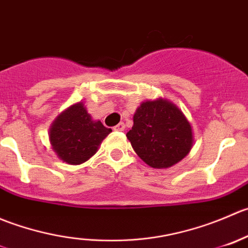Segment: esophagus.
Masks as SVG:
<instances>
[{"mask_svg":"<svg viewBox=\"0 0 248 248\" xmlns=\"http://www.w3.org/2000/svg\"><path fill=\"white\" fill-rule=\"evenodd\" d=\"M114 130H117V131H123V130L125 129V124L123 123V122H121V123H118L116 125V126L113 127Z\"/></svg>","mask_w":248,"mask_h":248,"instance_id":"34e87169","label":"esophagus"}]
</instances>
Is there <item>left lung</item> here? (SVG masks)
Listing matches in <instances>:
<instances>
[{"instance_id":"obj_1","label":"left lung","mask_w":248,"mask_h":248,"mask_svg":"<svg viewBox=\"0 0 248 248\" xmlns=\"http://www.w3.org/2000/svg\"><path fill=\"white\" fill-rule=\"evenodd\" d=\"M127 140L137 155L154 169L182 160L193 146V132L185 114L173 104L159 99L137 108Z\"/></svg>"}]
</instances>
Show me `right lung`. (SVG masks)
<instances>
[{
    "mask_svg": "<svg viewBox=\"0 0 248 248\" xmlns=\"http://www.w3.org/2000/svg\"><path fill=\"white\" fill-rule=\"evenodd\" d=\"M112 130L94 122L83 104H76L55 119L50 127V143L61 160L84 163L96 153L99 144Z\"/></svg>",
    "mask_w": 248,
    "mask_h": 248,
    "instance_id": "add662e5",
    "label": "right lung"
}]
</instances>
